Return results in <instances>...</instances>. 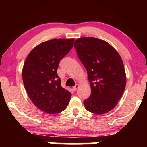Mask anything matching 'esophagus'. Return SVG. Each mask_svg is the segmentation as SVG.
Segmentation results:
<instances>
[{"instance_id": "obj_1", "label": "esophagus", "mask_w": 147, "mask_h": 147, "mask_svg": "<svg viewBox=\"0 0 147 147\" xmlns=\"http://www.w3.org/2000/svg\"><path fill=\"white\" fill-rule=\"evenodd\" d=\"M79 86V84H77V85H75V86L73 87V88H72V89H73L74 90H77V88H78Z\"/></svg>"}]
</instances>
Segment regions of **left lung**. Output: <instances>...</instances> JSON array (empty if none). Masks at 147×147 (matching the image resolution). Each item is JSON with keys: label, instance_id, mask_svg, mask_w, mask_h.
Returning <instances> with one entry per match:
<instances>
[{"label": "left lung", "instance_id": "left-lung-1", "mask_svg": "<svg viewBox=\"0 0 147 147\" xmlns=\"http://www.w3.org/2000/svg\"><path fill=\"white\" fill-rule=\"evenodd\" d=\"M74 46L90 84V96L84 100V106L92 113H106L115 107L125 90L122 58L112 45L94 37L79 38Z\"/></svg>", "mask_w": 147, "mask_h": 147}]
</instances>
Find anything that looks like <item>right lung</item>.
<instances>
[{"instance_id": "add662e5", "label": "right lung", "mask_w": 147, "mask_h": 147, "mask_svg": "<svg viewBox=\"0 0 147 147\" xmlns=\"http://www.w3.org/2000/svg\"><path fill=\"white\" fill-rule=\"evenodd\" d=\"M75 39L55 38L36 45L25 61L23 82L33 104L47 113L65 110L71 93L61 85L57 75L59 61L73 47Z\"/></svg>"}]
</instances>
